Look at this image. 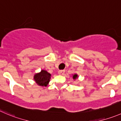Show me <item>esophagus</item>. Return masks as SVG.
Here are the masks:
<instances>
[{"label":"esophagus","mask_w":121,"mask_h":121,"mask_svg":"<svg viewBox=\"0 0 121 121\" xmlns=\"http://www.w3.org/2000/svg\"><path fill=\"white\" fill-rule=\"evenodd\" d=\"M58 73L59 75H63L65 74V70H60V71H58Z\"/></svg>","instance_id":"esophagus-1"}]
</instances>
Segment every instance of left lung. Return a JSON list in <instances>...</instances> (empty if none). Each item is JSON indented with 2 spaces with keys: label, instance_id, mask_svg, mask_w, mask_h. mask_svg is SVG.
Here are the masks:
<instances>
[{
  "label": "left lung",
  "instance_id": "1",
  "mask_svg": "<svg viewBox=\"0 0 121 121\" xmlns=\"http://www.w3.org/2000/svg\"><path fill=\"white\" fill-rule=\"evenodd\" d=\"M78 75L77 73H74V74H72V78H73V80H75L76 79L78 78Z\"/></svg>",
  "mask_w": 121,
  "mask_h": 121
}]
</instances>
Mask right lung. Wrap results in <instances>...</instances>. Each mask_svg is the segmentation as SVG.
Here are the masks:
<instances>
[{
    "mask_svg": "<svg viewBox=\"0 0 121 121\" xmlns=\"http://www.w3.org/2000/svg\"><path fill=\"white\" fill-rule=\"evenodd\" d=\"M51 78V74L47 71L42 69L40 72L35 73L34 75V80L38 86L47 87Z\"/></svg>",
    "mask_w": 121,
    "mask_h": 121,
    "instance_id": "obj_1",
    "label": "right lung"
}]
</instances>
